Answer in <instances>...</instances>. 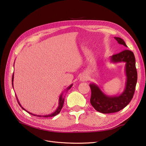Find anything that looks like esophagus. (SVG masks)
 <instances>
[{"label":"esophagus","instance_id":"esophagus-1","mask_svg":"<svg viewBox=\"0 0 146 146\" xmlns=\"http://www.w3.org/2000/svg\"><path fill=\"white\" fill-rule=\"evenodd\" d=\"M87 77L86 75H82L80 77V80L81 81H84L87 80Z\"/></svg>","mask_w":146,"mask_h":146}]
</instances>
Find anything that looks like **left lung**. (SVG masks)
I'll list each match as a JSON object with an SVG mask.
<instances>
[{
    "label": "left lung",
    "instance_id": "1",
    "mask_svg": "<svg viewBox=\"0 0 146 146\" xmlns=\"http://www.w3.org/2000/svg\"><path fill=\"white\" fill-rule=\"evenodd\" d=\"M119 44L126 47L124 40L120 38L114 37ZM110 62L114 63L125 62V71L126 77L125 89L123 93L117 96H109L101 90L95 83L90 84L92 95L90 103L98 111L104 113L118 112L123 109L131 102L135 92L137 81V72L135 66V58L133 52L125 50L120 53L110 57Z\"/></svg>",
    "mask_w": 146,
    "mask_h": 146
}]
</instances>
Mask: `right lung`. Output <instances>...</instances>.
Returning a JSON list of instances; mask_svg holds the SVG:
<instances>
[{"instance_id":"right-lung-1","label":"right lung","mask_w":146,"mask_h":146,"mask_svg":"<svg viewBox=\"0 0 146 146\" xmlns=\"http://www.w3.org/2000/svg\"><path fill=\"white\" fill-rule=\"evenodd\" d=\"M13 81H14V73H13V77H12V84H13V88H14V86H13ZM72 85L73 84H71V86H69L68 88L66 89V91H68V90H69L71 88V87L72 86ZM16 96V95H15ZM16 98H17V96H16ZM17 102H18V103H19V104L20 105V106L22 108V109H23L24 110H25L26 111H27L28 113H29V114H32V115H35V116H37V117H53V116H55V115H56L57 114H59L60 112V111H61V110H62V107H63V104H64V100H65V98H64L63 96V93H62V94L60 95V97H59V106H58V107H57V108L56 109V110L54 112H53V113H52L51 114H48V115H36V114H32V113H30V112H29L28 111H27L26 110H25L24 108L23 107H21V104H20V103L19 102V100H18V98H17Z\"/></svg>"}]
</instances>
